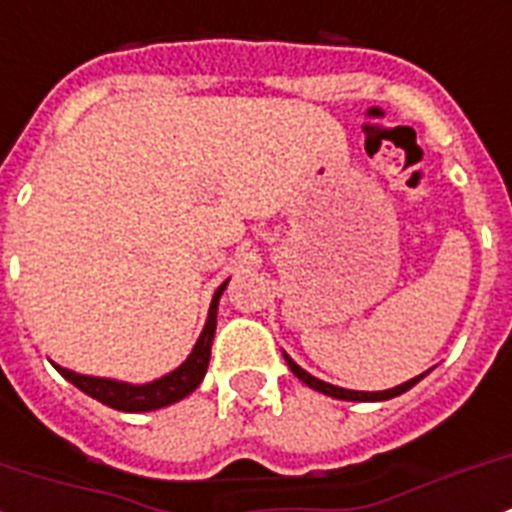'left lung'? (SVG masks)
<instances>
[{"instance_id":"left-lung-1","label":"left lung","mask_w":512,"mask_h":512,"mask_svg":"<svg viewBox=\"0 0 512 512\" xmlns=\"http://www.w3.org/2000/svg\"><path fill=\"white\" fill-rule=\"evenodd\" d=\"M282 356H285L287 366H290V371H293L295 377L301 379L303 384H308V387H311V390L324 392V395H329V398H337V400H353V403H382V400L398 398V395H403V392H408V390H411V387H416V384L421 382V379H424L426 374H429V371H432V369L424 371V374H418V377L408 379V382L398 384V387H392V390H382V392H361V390H345V387H337V384H329V382H324V379L311 377V374H308L306 369H301V366H298V363H295L293 358L287 356L285 350H282Z\"/></svg>"}]
</instances>
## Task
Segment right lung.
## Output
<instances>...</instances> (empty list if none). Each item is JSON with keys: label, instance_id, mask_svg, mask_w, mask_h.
<instances>
[{"label": "right lung", "instance_id": "add662e5", "mask_svg": "<svg viewBox=\"0 0 512 512\" xmlns=\"http://www.w3.org/2000/svg\"><path fill=\"white\" fill-rule=\"evenodd\" d=\"M225 280L217 287V293L211 298L209 316H206V324L198 335L196 345L188 353L180 366L164 377L154 379V382L146 384H130L120 382V379H107V377H86V374H78V371H70L59 363H52L54 369L62 374L70 384H75L80 392H86L88 398L99 400V403L109 405L114 411L122 413H146L156 411V408H164V405H172L177 400L188 398L190 392L196 390L201 379L206 377V369H209L211 358V340H214V332H217V308L219 298L225 293L227 287Z\"/></svg>", "mask_w": 512, "mask_h": 512}]
</instances>
